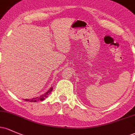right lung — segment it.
I'll use <instances>...</instances> for the list:
<instances>
[{
  "label": "right lung",
  "instance_id": "add662e5",
  "mask_svg": "<svg viewBox=\"0 0 135 135\" xmlns=\"http://www.w3.org/2000/svg\"><path fill=\"white\" fill-rule=\"evenodd\" d=\"M52 90H53V88H52V87H51V88H50V89L48 91H47V92L45 93V94L42 95L40 96V97H36V98L31 99H25V100H26V101H29V102L42 101V100H45V99L47 98V97H48L49 95V94H51V91H52Z\"/></svg>",
  "mask_w": 135,
  "mask_h": 135
}]
</instances>
